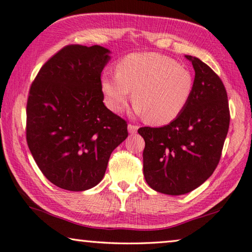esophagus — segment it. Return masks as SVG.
I'll list each match as a JSON object with an SVG mask.
<instances>
[{"mask_svg": "<svg viewBox=\"0 0 252 252\" xmlns=\"http://www.w3.org/2000/svg\"><path fill=\"white\" fill-rule=\"evenodd\" d=\"M138 129H139L138 126H134V125H129V126H127V131H129L130 134L136 133V131H138Z\"/></svg>", "mask_w": 252, "mask_h": 252, "instance_id": "esophagus-1", "label": "esophagus"}]
</instances>
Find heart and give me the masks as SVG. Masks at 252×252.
<instances>
[{
  "label": "heart",
  "mask_w": 252,
  "mask_h": 252,
  "mask_svg": "<svg viewBox=\"0 0 252 252\" xmlns=\"http://www.w3.org/2000/svg\"><path fill=\"white\" fill-rule=\"evenodd\" d=\"M104 103L119 113L132 91L134 112L154 125H167L181 116L194 90V79L186 68L157 53H134L116 66V76H103Z\"/></svg>",
  "instance_id": "heart-1"
}]
</instances>
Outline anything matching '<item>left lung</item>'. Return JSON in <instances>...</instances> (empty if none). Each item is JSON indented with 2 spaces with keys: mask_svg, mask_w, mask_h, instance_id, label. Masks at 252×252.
I'll return each mask as SVG.
<instances>
[{
  "mask_svg": "<svg viewBox=\"0 0 252 252\" xmlns=\"http://www.w3.org/2000/svg\"><path fill=\"white\" fill-rule=\"evenodd\" d=\"M185 57L195 70L193 94L185 110L170 125L138 130L145 141V181L151 189L166 195L189 193L212 175L229 129L222 81L200 59Z\"/></svg>",
  "mask_w": 252,
  "mask_h": 252,
  "instance_id": "obj_1",
  "label": "left lung"
}]
</instances>
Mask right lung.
Returning <instances> with one entry per match:
<instances>
[{
    "label": "right lung",
    "mask_w": 252,
    "mask_h": 252,
    "mask_svg": "<svg viewBox=\"0 0 252 252\" xmlns=\"http://www.w3.org/2000/svg\"><path fill=\"white\" fill-rule=\"evenodd\" d=\"M110 50L69 45L40 68L26 108V140L39 170L63 189L98 185L126 122L104 106L101 72Z\"/></svg>",
    "instance_id": "1"
}]
</instances>
